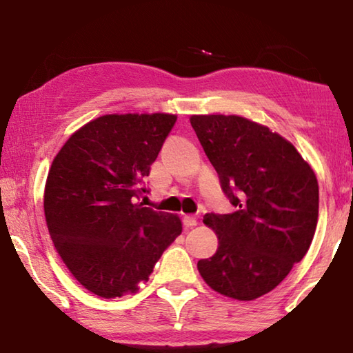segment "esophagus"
Here are the masks:
<instances>
[{
  "instance_id": "34e87169",
  "label": "esophagus",
  "mask_w": 353,
  "mask_h": 353,
  "mask_svg": "<svg viewBox=\"0 0 353 353\" xmlns=\"http://www.w3.org/2000/svg\"><path fill=\"white\" fill-rule=\"evenodd\" d=\"M183 225L187 227V229H193L194 225H198V219L194 216H191V214H185L183 216Z\"/></svg>"
}]
</instances>
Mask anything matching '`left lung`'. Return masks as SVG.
Wrapping results in <instances>:
<instances>
[{"instance_id":"obj_1","label":"left lung","mask_w":353,"mask_h":353,"mask_svg":"<svg viewBox=\"0 0 353 353\" xmlns=\"http://www.w3.org/2000/svg\"><path fill=\"white\" fill-rule=\"evenodd\" d=\"M191 126L235 212L208 213L216 254L198 261L219 294L254 301L272 291L312 244L319 185L291 141L238 115H191Z\"/></svg>"}]
</instances>
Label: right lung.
I'll use <instances>...</instances> for the list:
<instances>
[{"mask_svg":"<svg viewBox=\"0 0 353 353\" xmlns=\"http://www.w3.org/2000/svg\"><path fill=\"white\" fill-rule=\"evenodd\" d=\"M176 119L163 112L103 115L77 129L52 160L48 230L65 266L93 294H135L182 234L177 214L135 202Z\"/></svg>","mask_w":353,"mask_h":353,"instance_id":"add662e5","label":"right lung"}]
</instances>
